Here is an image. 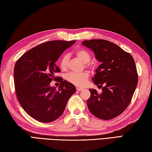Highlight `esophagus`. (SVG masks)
<instances>
[{
	"label": "esophagus",
	"mask_w": 152,
	"mask_h": 152,
	"mask_svg": "<svg viewBox=\"0 0 152 152\" xmlns=\"http://www.w3.org/2000/svg\"><path fill=\"white\" fill-rule=\"evenodd\" d=\"M83 90H84L83 88H81V87H77V91H81Z\"/></svg>",
	"instance_id": "esophagus-1"
}]
</instances>
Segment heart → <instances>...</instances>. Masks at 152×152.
I'll list each match as a JSON object with an SVG mask.
<instances>
[{
    "mask_svg": "<svg viewBox=\"0 0 152 152\" xmlns=\"http://www.w3.org/2000/svg\"><path fill=\"white\" fill-rule=\"evenodd\" d=\"M75 55L79 59L84 63V64H87L90 61L91 56L90 53L88 51L84 49H79L75 51ZM69 60V54H64L62 56V58L60 59L59 66L62 70L67 69L68 67ZM91 64H87V67H90ZM89 77V75L87 73H69L65 76V79L67 81L79 87H82L84 86L87 80Z\"/></svg>",
    "mask_w": 152,
    "mask_h": 152,
    "instance_id": "1",
    "label": "heart"
}]
</instances>
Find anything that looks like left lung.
<instances>
[{
  "label": "left lung",
  "mask_w": 152,
  "mask_h": 152,
  "mask_svg": "<svg viewBox=\"0 0 152 152\" xmlns=\"http://www.w3.org/2000/svg\"><path fill=\"white\" fill-rule=\"evenodd\" d=\"M82 45L93 51L101 63L93 83L101 87L104 85L101 94L89 88L88 110L100 119H113L126 110L136 90L138 79L135 61L129 53L109 41L94 39L85 40Z\"/></svg>",
  "instance_id": "left-lung-1"
}]
</instances>
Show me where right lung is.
Segmentation results:
<instances>
[{
  "mask_svg": "<svg viewBox=\"0 0 152 152\" xmlns=\"http://www.w3.org/2000/svg\"><path fill=\"white\" fill-rule=\"evenodd\" d=\"M75 42L43 43L25 53L16 63L14 81L17 98L26 113L36 121L48 123L58 119L76 91L72 83L54 75L60 71L56 62ZM57 78L61 82L58 90L49 85Z\"/></svg>",
  "mask_w": 152,
  "mask_h": 152,
  "instance_id": "add662e5",
  "label": "right lung"
}]
</instances>
